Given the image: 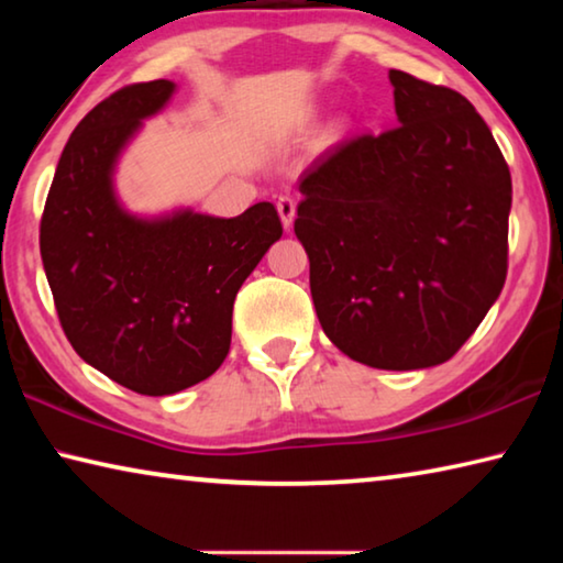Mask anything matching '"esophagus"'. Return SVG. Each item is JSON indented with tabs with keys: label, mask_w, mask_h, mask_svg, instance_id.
I'll use <instances>...</instances> for the list:
<instances>
[{
	"label": "esophagus",
	"mask_w": 563,
	"mask_h": 563,
	"mask_svg": "<svg viewBox=\"0 0 563 563\" xmlns=\"http://www.w3.org/2000/svg\"><path fill=\"white\" fill-rule=\"evenodd\" d=\"M275 208H278V213H280L283 228H285V231H288V228L295 221V198L292 196H280L278 203H275Z\"/></svg>",
	"instance_id": "obj_1"
}]
</instances>
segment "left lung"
<instances>
[{"label":"left lung","mask_w":563,"mask_h":563,"mask_svg":"<svg viewBox=\"0 0 563 563\" xmlns=\"http://www.w3.org/2000/svg\"><path fill=\"white\" fill-rule=\"evenodd\" d=\"M397 126L302 170L295 235L332 345L377 369L450 360L507 280L511 176L454 89L389 71Z\"/></svg>","instance_id":"obj_1"}]
</instances>
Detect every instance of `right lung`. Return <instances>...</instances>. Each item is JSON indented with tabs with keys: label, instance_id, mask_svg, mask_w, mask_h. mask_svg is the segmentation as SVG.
I'll return each instance as SVG.
<instances>
[{
	"label": "right lung",
	"instance_id": "right-lung-1",
	"mask_svg": "<svg viewBox=\"0 0 563 563\" xmlns=\"http://www.w3.org/2000/svg\"><path fill=\"white\" fill-rule=\"evenodd\" d=\"M176 84H131L97 103L66 141L46 196L40 247L56 312L84 362L139 395L211 377L231 350L233 300L283 235L275 206L235 218L129 213L113 168Z\"/></svg>",
	"mask_w": 563,
	"mask_h": 563
}]
</instances>
